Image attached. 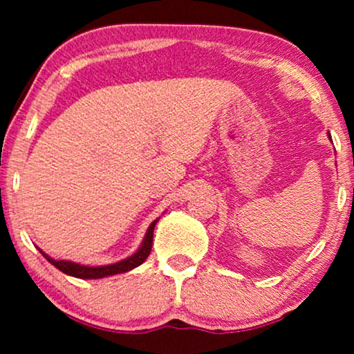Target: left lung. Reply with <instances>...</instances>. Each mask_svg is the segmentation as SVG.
Wrapping results in <instances>:
<instances>
[{"label": "left lung", "instance_id": "left-lung-1", "mask_svg": "<svg viewBox=\"0 0 354 354\" xmlns=\"http://www.w3.org/2000/svg\"><path fill=\"white\" fill-rule=\"evenodd\" d=\"M328 138H330V135H328Z\"/></svg>", "mask_w": 354, "mask_h": 354}]
</instances>
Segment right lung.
<instances>
[{
  "label": "right lung",
  "instance_id": "1",
  "mask_svg": "<svg viewBox=\"0 0 354 354\" xmlns=\"http://www.w3.org/2000/svg\"><path fill=\"white\" fill-rule=\"evenodd\" d=\"M156 221H153L151 224H149L148 230H147V235H145V239L142 241V245H140V248L137 250V253H133L132 256H129V258H125L122 261H119V263H114V264H108V266H96V268H90V266H82V264H77V263H72V261H64V259H53L50 256L43 253L40 250V253L45 256V258L50 261V263L55 266L61 270V272H64L67 275H72V277H77V279H103V277H108V275H114V274H122V272H127V270H132L135 268H138L140 264L145 263V259L148 258L149 253H151V246H153V230H154V225H156Z\"/></svg>",
  "mask_w": 354,
  "mask_h": 354
}]
</instances>
